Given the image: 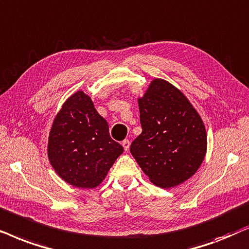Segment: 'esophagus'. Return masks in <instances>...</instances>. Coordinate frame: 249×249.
I'll use <instances>...</instances> for the list:
<instances>
[{
	"instance_id": "34e87169",
	"label": "esophagus",
	"mask_w": 249,
	"mask_h": 249,
	"mask_svg": "<svg viewBox=\"0 0 249 249\" xmlns=\"http://www.w3.org/2000/svg\"><path fill=\"white\" fill-rule=\"evenodd\" d=\"M122 145H123V147H124V150L127 151L128 149H130V141H128V140H124V141L122 142Z\"/></svg>"
}]
</instances>
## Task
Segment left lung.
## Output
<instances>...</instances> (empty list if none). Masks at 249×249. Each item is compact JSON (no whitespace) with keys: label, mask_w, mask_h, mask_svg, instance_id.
Masks as SVG:
<instances>
[{"label":"left lung","mask_w":249,"mask_h":249,"mask_svg":"<svg viewBox=\"0 0 249 249\" xmlns=\"http://www.w3.org/2000/svg\"><path fill=\"white\" fill-rule=\"evenodd\" d=\"M142 133L130 151L152 183L160 188L181 184L196 173L207 149L200 116L175 86L155 78L138 99Z\"/></svg>","instance_id":"left-lung-1"}]
</instances>
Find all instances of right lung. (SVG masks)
Instances as JSON below:
<instances>
[{"label": "right lung", "instance_id": "obj_1", "mask_svg": "<svg viewBox=\"0 0 249 249\" xmlns=\"http://www.w3.org/2000/svg\"><path fill=\"white\" fill-rule=\"evenodd\" d=\"M123 151L89 95L77 91L67 99L53 121L48 144L50 164L62 180L77 188L98 187Z\"/></svg>", "mask_w": 249, "mask_h": 249}]
</instances>
